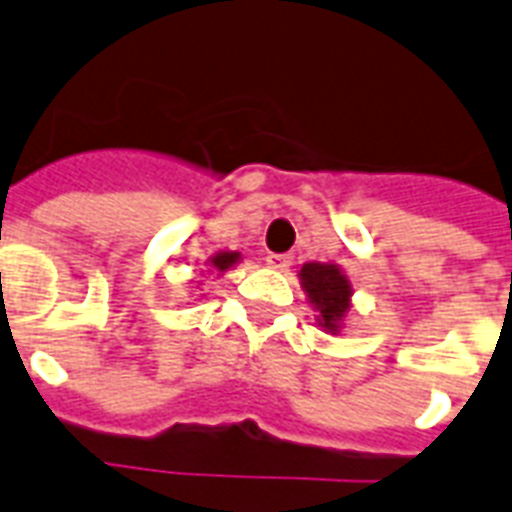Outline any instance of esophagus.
<instances>
[{
	"mask_svg": "<svg viewBox=\"0 0 512 512\" xmlns=\"http://www.w3.org/2000/svg\"><path fill=\"white\" fill-rule=\"evenodd\" d=\"M291 261H293V256H288V253H269V256H267L269 267L280 269V272L291 267Z\"/></svg>",
	"mask_w": 512,
	"mask_h": 512,
	"instance_id": "obj_1",
	"label": "esophagus"
}]
</instances>
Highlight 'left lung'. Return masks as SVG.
Returning a JSON list of instances; mask_svg holds the SVG:
<instances>
[{"mask_svg": "<svg viewBox=\"0 0 512 512\" xmlns=\"http://www.w3.org/2000/svg\"><path fill=\"white\" fill-rule=\"evenodd\" d=\"M301 288L307 291V299L318 310V323L328 334H339L344 315L350 312V280L336 264H304L299 272Z\"/></svg>", "mask_w": 512, "mask_h": 512, "instance_id": "obj_1", "label": "left lung"}]
</instances>
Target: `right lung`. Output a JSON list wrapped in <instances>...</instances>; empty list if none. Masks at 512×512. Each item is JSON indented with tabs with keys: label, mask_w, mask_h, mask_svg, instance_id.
<instances>
[{
	"label": "right lung",
	"mask_w": 512,
	"mask_h": 512,
	"mask_svg": "<svg viewBox=\"0 0 512 512\" xmlns=\"http://www.w3.org/2000/svg\"><path fill=\"white\" fill-rule=\"evenodd\" d=\"M235 261H240V253L221 251V253H216V256H213V259H211V267L216 269V272H227V269L232 267Z\"/></svg>",
	"instance_id": "right-lung-1"
}]
</instances>
